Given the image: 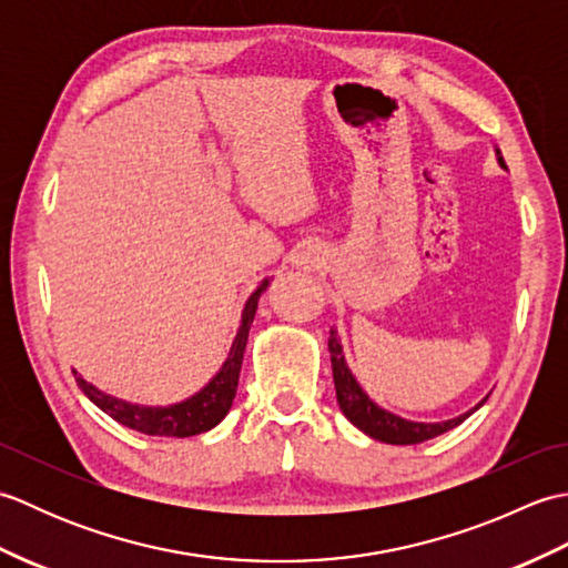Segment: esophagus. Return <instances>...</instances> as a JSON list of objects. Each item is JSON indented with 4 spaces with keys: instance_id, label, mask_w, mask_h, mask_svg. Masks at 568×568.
Wrapping results in <instances>:
<instances>
[{
    "instance_id": "esophagus-1",
    "label": "esophagus",
    "mask_w": 568,
    "mask_h": 568,
    "mask_svg": "<svg viewBox=\"0 0 568 568\" xmlns=\"http://www.w3.org/2000/svg\"><path fill=\"white\" fill-rule=\"evenodd\" d=\"M324 263H327V258H324V251L317 246H307L297 253V265L303 271H320L324 268Z\"/></svg>"
}]
</instances>
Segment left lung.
<instances>
[{"label": "left lung", "instance_id": "8db88e82", "mask_svg": "<svg viewBox=\"0 0 568 568\" xmlns=\"http://www.w3.org/2000/svg\"><path fill=\"white\" fill-rule=\"evenodd\" d=\"M498 163L500 168H505L503 155L498 151ZM329 354H332V373H334V388H336V400H339L342 413L354 422V425L368 434L371 439H378L385 444H422L427 439L439 437V434L454 429L456 425L478 409L484 403H478L470 413L458 415L454 419L446 422H409L397 417L388 409L378 407L371 397L364 393V388L356 383L354 373L348 371L346 361H344V352H342V342L336 336V329L329 332Z\"/></svg>", "mask_w": 568, "mask_h": 568}]
</instances>
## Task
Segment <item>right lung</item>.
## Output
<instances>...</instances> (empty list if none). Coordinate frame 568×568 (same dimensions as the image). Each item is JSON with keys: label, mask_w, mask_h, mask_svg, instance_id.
<instances>
[{"label": "right lung", "mask_w": 568, "mask_h": 568, "mask_svg": "<svg viewBox=\"0 0 568 568\" xmlns=\"http://www.w3.org/2000/svg\"><path fill=\"white\" fill-rule=\"evenodd\" d=\"M268 283L271 281L265 277V281L256 287V293L248 297L244 315H241V327H239L236 339L232 344V352H229L220 373H216V376L207 385H204L200 393L187 397V400L178 403V405H168V407L131 405V403L116 400V397L98 390L94 385H90L88 381L80 378L75 371H72L75 373L80 390L88 395L90 400L102 409V413L116 419L119 425L136 429L141 434H151V437H195V434L212 429L214 425H220L224 415L229 413V407H232V403H234L236 385H239V371H241V361H244V348H246L251 322H253V317H256L258 297L265 287H268Z\"/></svg>", "instance_id": "obj_1"}]
</instances>
